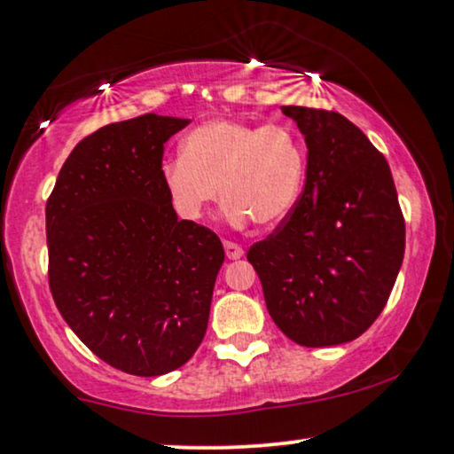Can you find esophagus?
I'll use <instances>...</instances> for the list:
<instances>
[{
  "label": "esophagus",
  "instance_id": "esophagus-1",
  "mask_svg": "<svg viewBox=\"0 0 454 454\" xmlns=\"http://www.w3.org/2000/svg\"><path fill=\"white\" fill-rule=\"evenodd\" d=\"M224 250H226L228 259H232V261L240 259V256L245 254V250H242V247L236 245V242H232V240H224Z\"/></svg>",
  "mask_w": 454,
  "mask_h": 454
}]
</instances>
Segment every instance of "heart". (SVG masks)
Returning <instances> with one entry per match:
<instances>
[{"label":"heart","instance_id":"1","mask_svg":"<svg viewBox=\"0 0 454 454\" xmlns=\"http://www.w3.org/2000/svg\"><path fill=\"white\" fill-rule=\"evenodd\" d=\"M160 175L184 220L204 218L222 193L230 224L240 228L254 220L269 228L286 220L300 198L306 148L287 124L212 120L187 134L181 157L167 160Z\"/></svg>","mask_w":454,"mask_h":454}]
</instances>
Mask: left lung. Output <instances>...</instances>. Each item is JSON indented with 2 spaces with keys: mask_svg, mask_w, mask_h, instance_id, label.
Wrapping results in <instances>:
<instances>
[{
  "mask_svg": "<svg viewBox=\"0 0 454 454\" xmlns=\"http://www.w3.org/2000/svg\"><path fill=\"white\" fill-rule=\"evenodd\" d=\"M308 145L306 185L292 214L248 248L267 309L301 347L361 336L400 273L405 222L387 160L353 121L283 106Z\"/></svg>",
  "mask_w": 454,
  "mask_h": 454,
  "instance_id": "left-lung-1",
  "label": "left lung"
}]
</instances>
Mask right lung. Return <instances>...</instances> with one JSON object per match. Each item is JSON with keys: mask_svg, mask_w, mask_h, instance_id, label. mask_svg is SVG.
<instances>
[{"mask_svg": "<svg viewBox=\"0 0 454 454\" xmlns=\"http://www.w3.org/2000/svg\"><path fill=\"white\" fill-rule=\"evenodd\" d=\"M187 124L145 114L99 128L73 148L46 201L60 316L93 355L138 377L193 356L224 262L218 234L177 220L162 185L165 142Z\"/></svg>", "mask_w": 454, "mask_h": 454, "instance_id": "right-lung-1", "label": "right lung"}]
</instances>
